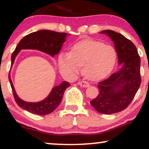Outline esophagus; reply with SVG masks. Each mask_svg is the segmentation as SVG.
<instances>
[{
  "label": "esophagus",
  "instance_id": "1",
  "mask_svg": "<svg viewBox=\"0 0 149 149\" xmlns=\"http://www.w3.org/2000/svg\"><path fill=\"white\" fill-rule=\"evenodd\" d=\"M78 84L80 85V86L83 87V88H88V87L90 86V84L87 81H85V80H81V81H79L78 83Z\"/></svg>",
  "mask_w": 149,
  "mask_h": 149
}]
</instances>
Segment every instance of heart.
<instances>
[{
	"label": "heart",
	"instance_id": "b5f03b06",
	"mask_svg": "<svg viewBox=\"0 0 149 149\" xmlns=\"http://www.w3.org/2000/svg\"><path fill=\"white\" fill-rule=\"evenodd\" d=\"M116 60V52L111 45L95 40H81L74 44L71 52H61L58 66L66 78L73 79L81 71L89 79L98 80L111 71Z\"/></svg>",
	"mask_w": 149,
	"mask_h": 149
}]
</instances>
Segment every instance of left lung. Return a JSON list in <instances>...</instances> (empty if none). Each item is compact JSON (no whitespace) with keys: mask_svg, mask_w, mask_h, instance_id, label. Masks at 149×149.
Returning a JSON list of instances; mask_svg holds the SVG:
<instances>
[{"mask_svg":"<svg viewBox=\"0 0 149 149\" xmlns=\"http://www.w3.org/2000/svg\"><path fill=\"white\" fill-rule=\"evenodd\" d=\"M101 33L107 34L114 42L121 67L98 83L100 93L90 104L101 113L113 114L125 110L139 90L141 60L136 46L122 34L111 30L102 31Z\"/></svg>","mask_w":149,"mask_h":149,"instance_id":"left-lung-1","label":"left lung"}]
</instances>
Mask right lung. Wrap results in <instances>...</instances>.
<instances>
[{"instance_id":"add662e5","label":"right lung","mask_w":149,"mask_h":149,"mask_svg":"<svg viewBox=\"0 0 149 149\" xmlns=\"http://www.w3.org/2000/svg\"><path fill=\"white\" fill-rule=\"evenodd\" d=\"M68 34L59 33L49 30H40L26 36L20 40L11 57V66L14 64L15 57L21 49H38L48 54L52 57L57 54L66 41ZM9 81L16 103L19 107L27 111L36 115H47L56 109L62 100L65 90L70 86V83L64 81L52 88L49 95L45 100L38 102H27L17 96L9 73Z\"/></svg>"}]
</instances>
